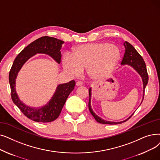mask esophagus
<instances>
[{"label": "esophagus", "mask_w": 160, "mask_h": 160, "mask_svg": "<svg viewBox=\"0 0 160 160\" xmlns=\"http://www.w3.org/2000/svg\"><path fill=\"white\" fill-rule=\"evenodd\" d=\"M82 84H83V83L81 81H78L76 83V86H82Z\"/></svg>", "instance_id": "34e87169"}]
</instances>
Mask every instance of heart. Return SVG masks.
<instances>
[{
    "label": "heart",
    "mask_w": 160,
    "mask_h": 160,
    "mask_svg": "<svg viewBox=\"0 0 160 160\" xmlns=\"http://www.w3.org/2000/svg\"><path fill=\"white\" fill-rule=\"evenodd\" d=\"M121 58L118 46L107 42L83 44L76 48L73 54L65 53L62 59L65 70L73 75H79L87 68L90 78L102 79L113 72Z\"/></svg>",
    "instance_id": "heart-1"
}]
</instances>
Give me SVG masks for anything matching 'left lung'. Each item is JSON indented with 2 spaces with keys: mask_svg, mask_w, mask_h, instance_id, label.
Returning <instances> with one entry per match:
<instances>
[{
  "mask_svg": "<svg viewBox=\"0 0 160 160\" xmlns=\"http://www.w3.org/2000/svg\"><path fill=\"white\" fill-rule=\"evenodd\" d=\"M123 46L125 48V53L123 55V58L122 59V61L121 64L122 65H128L133 67L135 70L139 74L141 77L142 78V83H143V98L144 99V90L145 88L147 86L148 82V75L147 70V67H146L145 62L144 59H142L141 55L137 52V51L135 49V48L132 46L130 43L128 42L127 41L124 42ZM89 104L88 107L89 110L91 112L92 115L94 117L95 120L100 123L103 124H110V125H114V124H119L122 123L123 122H126L128 120H129L130 118L132 116H130L128 118H127L126 120H123L122 122H110V121H106L105 120H102L101 118L96 115L93 111L91 106V97H92V89L91 88L89 89Z\"/></svg>",
  "mask_w": 160,
  "mask_h": 160,
  "instance_id": "obj_1",
  "label": "left lung"
}]
</instances>
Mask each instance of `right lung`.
<instances>
[{
	"mask_svg": "<svg viewBox=\"0 0 160 160\" xmlns=\"http://www.w3.org/2000/svg\"><path fill=\"white\" fill-rule=\"evenodd\" d=\"M64 43L63 40L50 37H42L34 40L21 52L16 58L9 73V82L11 88V97L13 103L25 116L37 122H50L59 117L68 96L74 89L76 82L71 80L66 84L58 86L56 90L46 105L42 107L32 108L25 105L19 99L16 90V79L20 69L25 62L37 53L50 55L58 63L61 62V48Z\"/></svg>",
	"mask_w": 160,
	"mask_h": 160,
	"instance_id": "1",
	"label": "right lung"
}]
</instances>
